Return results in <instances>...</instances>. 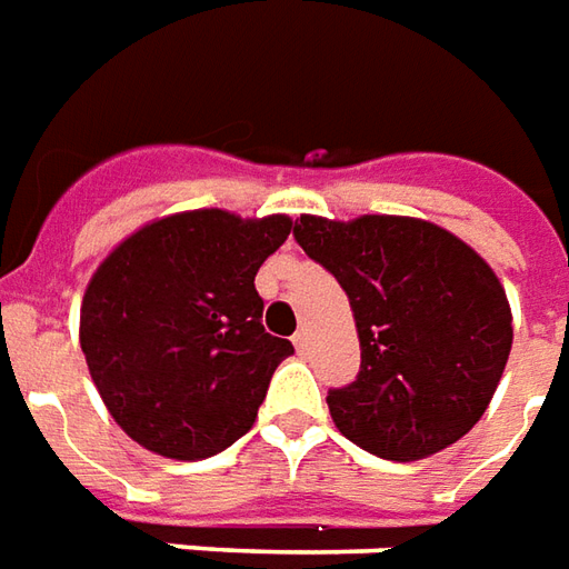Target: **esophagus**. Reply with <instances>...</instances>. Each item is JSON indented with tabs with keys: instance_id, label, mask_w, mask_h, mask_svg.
<instances>
[{
	"instance_id": "esophagus-1",
	"label": "esophagus",
	"mask_w": 569,
	"mask_h": 569,
	"mask_svg": "<svg viewBox=\"0 0 569 569\" xmlns=\"http://www.w3.org/2000/svg\"><path fill=\"white\" fill-rule=\"evenodd\" d=\"M293 346H297L300 356H306V352H309V333H306V330H297V333H293Z\"/></svg>"
}]
</instances>
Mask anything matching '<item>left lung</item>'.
Wrapping results in <instances>:
<instances>
[{
    "label": "left lung",
    "instance_id": "8db88e82",
    "mask_svg": "<svg viewBox=\"0 0 569 569\" xmlns=\"http://www.w3.org/2000/svg\"><path fill=\"white\" fill-rule=\"evenodd\" d=\"M293 239L340 281L356 316L361 370L328 392L333 426L392 462L457 445L485 417L515 337L490 263L445 227L395 213H303Z\"/></svg>",
    "mask_w": 569,
    "mask_h": 569
}]
</instances>
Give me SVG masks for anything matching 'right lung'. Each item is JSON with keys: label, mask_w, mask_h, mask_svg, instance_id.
Instances as JSON below:
<instances>
[{"label": "right lung", "mask_w": 569, "mask_h": 569, "mask_svg": "<svg viewBox=\"0 0 569 569\" xmlns=\"http://www.w3.org/2000/svg\"><path fill=\"white\" fill-rule=\"evenodd\" d=\"M291 227L288 213H168L94 269L79 342L110 417L137 445L192 462L251 429L272 373L293 352L260 325L253 276Z\"/></svg>", "instance_id": "1"}]
</instances>
